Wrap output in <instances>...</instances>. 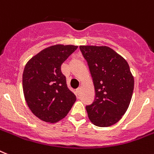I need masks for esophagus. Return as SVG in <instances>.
I'll list each match as a JSON object with an SVG mask.
<instances>
[{"label":"esophagus","instance_id":"1","mask_svg":"<svg viewBox=\"0 0 154 154\" xmlns=\"http://www.w3.org/2000/svg\"><path fill=\"white\" fill-rule=\"evenodd\" d=\"M81 88H77V94L78 95H81Z\"/></svg>","mask_w":154,"mask_h":154}]
</instances>
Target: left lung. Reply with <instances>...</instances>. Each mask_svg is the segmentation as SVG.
Wrapping results in <instances>:
<instances>
[{
    "mask_svg": "<svg viewBox=\"0 0 154 154\" xmlns=\"http://www.w3.org/2000/svg\"><path fill=\"white\" fill-rule=\"evenodd\" d=\"M95 87V99L86 106L89 120L99 127L118 122L127 111L134 90L128 62L107 46L81 45Z\"/></svg>",
    "mask_w": 154,
    "mask_h": 154,
    "instance_id": "obj_1",
    "label": "left lung"
}]
</instances>
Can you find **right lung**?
<instances>
[{
  "label": "right lung",
  "mask_w": 154,
  "mask_h": 154,
  "mask_svg": "<svg viewBox=\"0 0 154 154\" xmlns=\"http://www.w3.org/2000/svg\"><path fill=\"white\" fill-rule=\"evenodd\" d=\"M77 48L52 45L37 53L26 64L23 94L29 109L41 121L58 122L66 116L77 99L67 88L61 66Z\"/></svg>",
  "instance_id": "right-lung-1"
}]
</instances>
